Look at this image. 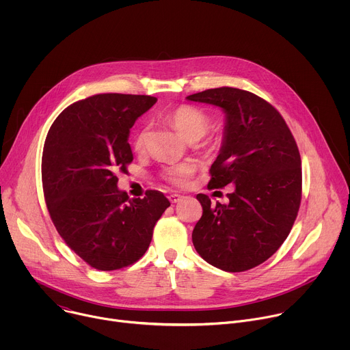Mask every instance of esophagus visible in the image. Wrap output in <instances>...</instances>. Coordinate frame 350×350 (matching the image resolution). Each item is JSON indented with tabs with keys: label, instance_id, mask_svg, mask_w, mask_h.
Wrapping results in <instances>:
<instances>
[{
	"label": "esophagus",
	"instance_id": "34e87169",
	"mask_svg": "<svg viewBox=\"0 0 350 350\" xmlns=\"http://www.w3.org/2000/svg\"><path fill=\"white\" fill-rule=\"evenodd\" d=\"M169 201H170L172 204H178L180 201H183V196L178 195V193H170V195H169Z\"/></svg>",
	"mask_w": 350,
	"mask_h": 350
}]
</instances>
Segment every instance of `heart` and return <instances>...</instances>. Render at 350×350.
Returning <instances> with one entry per match:
<instances>
[{
    "instance_id": "b5f03b06",
    "label": "heart",
    "mask_w": 350,
    "mask_h": 350,
    "mask_svg": "<svg viewBox=\"0 0 350 350\" xmlns=\"http://www.w3.org/2000/svg\"><path fill=\"white\" fill-rule=\"evenodd\" d=\"M169 120L176 131L187 141L201 139L211 129L212 120L208 113L191 105H181L169 113ZM145 130H141L134 138V148L141 149L145 141ZM191 173L187 165H174L166 169L165 178L173 184H184Z\"/></svg>"
}]
</instances>
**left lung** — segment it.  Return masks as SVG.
I'll return each instance as SVG.
<instances>
[{"mask_svg":"<svg viewBox=\"0 0 350 350\" xmlns=\"http://www.w3.org/2000/svg\"><path fill=\"white\" fill-rule=\"evenodd\" d=\"M188 101L224 112L220 152L209 188L234 184L230 202L212 205L198 193L202 217L192 243L204 260L231 273L266 262L286 239L302 198V167L296 142L278 111L260 96L232 87L211 88Z\"/></svg>","mask_w":350,"mask_h":350,"instance_id":"left-lung-1","label":"left lung"}]
</instances>
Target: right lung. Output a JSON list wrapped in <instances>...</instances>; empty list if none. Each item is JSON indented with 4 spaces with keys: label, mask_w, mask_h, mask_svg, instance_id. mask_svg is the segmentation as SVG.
Wrapping results in <instances>:
<instances>
[{
    "label": "right lung",
    "mask_w": 350,
    "mask_h": 350,
    "mask_svg": "<svg viewBox=\"0 0 350 350\" xmlns=\"http://www.w3.org/2000/svg\"><path fill=\"white\" fill-rule=\"evenodd\" d=\"M155 103L149 95L98 94L68 107L46 134L41 177L49 216L66 245L96 270L137 262L170 206L159 191L130 199L118 188L116 173L133 161L130 129Z\"/></svg>",
    "instance_id": "obj_1"
}]
</instances>
